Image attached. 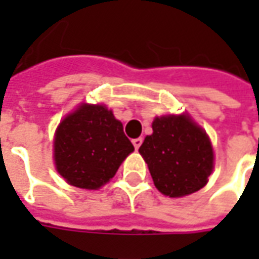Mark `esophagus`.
<instances>
[{
	"label": "esophagus",
	"mask_w": 259,
	"mask_h": 259,
	"mask_svg": "<svg viewBox=\"0 0 259 259\" xmlns=\"http://www.w3.org/2000/svg\"><path fill=\"white\" fill-rule=\"evenodd\" d=\"M133 144H134L135 150H138V148L141 147V144H143V138H141V137H140V138H134V140H133Z\"/></svg>",
	"instance_id": "esophagus-1"
}]
</instances>
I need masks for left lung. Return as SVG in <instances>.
<instances>
[{
    "mask_svg": "<svg viewBox=\"0 0 259 259\" xmlns=\"http://www.w3.org/2000/svg\"><path fill=\"white\" fill-rule=\"evenodd\" d=\"M155 187L168 197H183L206 186L213 171V148L206 131L189 115H163L140 147Z\"/></svg>",
    "mask_w": 259,
    "mask_h": 259,
    "instance_id": "1",
    "label": "left lung"
}]
</instances>
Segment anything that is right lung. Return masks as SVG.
Segmentation results:
<instances>
[{"instance_id": "add662e5", "label": "right lung", "mask_w": 259, "mask_h": 259, "mask_svg": "<svg viewBox=\"0 0 259 259\" xmlns=\"http://www.w3.org/2000/svg\"><path fill=\"white\" fill-rule=\"evenodd\" d=\"M55 164L66 182L96 190L118 171L134 145L105 105L80 104L65 116L55 134Z\"/></svg>"}]
</instances>
